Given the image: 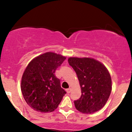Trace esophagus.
I'll use <instances>...</instances> for the list:
<instances>
[{
    "label": "esophagus",
    "instance_id": "esophagus-1",
    "mask_svg": "<svg viewBox=\"0 0 132 132\" xmlns=\"http://www.w3.org/2000/svg\"><path fill=\"white\" fill-rule=\"evenodd\" d=\"M71 90V88H68V89H66V91H67V93H68V94L70 93Z\"/></svg>",
    "mask_w": 132,
    "mask_h": 132
}]
</instances>
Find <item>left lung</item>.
<instances>
[{"label": "left lung", "mask_w": 132, "mask_h": 132, "mask_svg": "<svg viewBox=\"0 0 132 132\" xmlns=\"http://www.w3.org/2000/svg\"><path fill=\"white\" fill-rule=\"evenodd\" d=\"M81 88V96L75 101L76 109L84 113L99 111L108 101L112 90L111 77L105 66L90 57H69Z\"/></svg>", "instance_id": "8db88e82"}]
</instances>
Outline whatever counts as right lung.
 Segmentation results:
<instances>
[{
  "instance_id": "1",
  "label": "right lung",
  "mask_w": 132,
  "mask_h": 132,
  "mask_svg": "<svg viewBox=\"0 0 132 132\" xmlns=\"http://www.w3.org/2000/svg\"><path fill=\"white\" fill-rule=\"evenodd\" d=\"M66 57L52 52L38 56L30 62L23 74L21 90L33 109L51 112L58 107L66 92L61 88L56 70Z\"/></svg>"
}]
</instances>
